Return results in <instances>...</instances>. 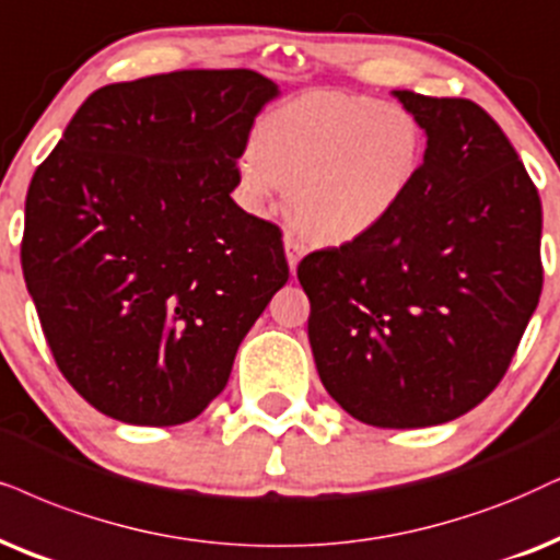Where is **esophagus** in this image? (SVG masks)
<instances>
[{"label": "esophagus", "instance_id": "34e87169", "mask_svg": "<svg viewBox=\"0 0 560 560\" xmlns=\"http://www.w3.org/2000/svg\"><path fill=\"white\" fill-rule=\"evenodd\" d=\"M284 250H287V264L292 268V273L296 271V264H300V258L304 256V243L300 237H294L292 232H287L284 235Z\"/></svg>", "mask_w": 560, "mask_h": 560}]
</instances>
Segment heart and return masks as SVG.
I'll return each instance as SVG.
<instances>
[{"instance_id":"obj_1","label":"heart","mask_w":560,"mask_h":560,"mask_svg":"<svg viewBox=\"0 0 560 560\" xmlns=\"http://www.w3.org/2000/svg\"><path fill=\"white\" fill-rule=\"evenodd\" d=\"M423 129L402 105L317 90L260 118L240 162L247 207L289 188V211L320 245L357 243L385 224L413 188Z\"/></svg>"}]
</instances>
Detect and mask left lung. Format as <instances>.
I'll use <instances>...</instances> for the list:
<instances>
[{"label":"left lung","instance_id":"8db88e82","mask_svg":"<svg viewBox=\"0 0 560 560\" xmlns=\"http://www.w3.org/2000/svg\"><path fill=\"white\" fill-rule=\"evenodd\" d=\"M427 131L398 211L296 266L325 390L353 419L423 429L504 377L542 289V207L520 154L463 97L395 90Z\"/></svg>","mask_w":560,"mask_h":560}]
</instances>
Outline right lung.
Here are the masks:
<instances>
[{
    "label": "right lung",
    "mask_w": 560,
    "mask_h": 560,
    "mask_svg": "<svg viewBox=\"0 0 560 560\" xmlns=\"http://www.w3.org/2000/svg\"><path fill=\"white\" fill-rule=\"evenodd\" d=\"M276 95L253 69L105 84L35 170L20 247L27 292L56 366L110 419H196L287 284L281 230L230 196Z\"/></svg>",
    "instance_id": "1"
}]
</instances>
